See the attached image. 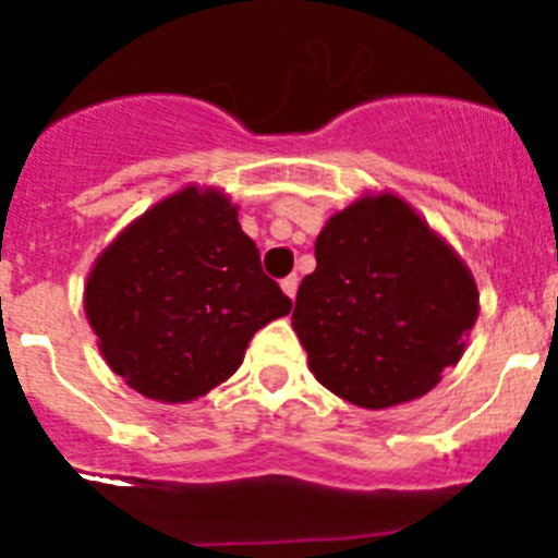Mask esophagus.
Masks as SVG:
<instances>
[{
	"mask_svg": "<svg viewBox=\"0 0 558 558\" xmlns=\"http://www.w3.org/2000/svg\"><path fill=\"white\" fill-rule=\"evenodd\" d=\"M282 290L290 295V299H295V290H299V276H295V274L284 276V279H282Z\"/></svg>",
	"mask_w": 558,
	"mask_h": 558,
	"instance_id": "obj_1",
	"label": "esophagus"
}]
</instances>
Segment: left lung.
<instances>
[{"mask_svg": "<svg viewBox=\"0 0 558 558\" xmlns=\"http://www.w3.org/2000/svg\"><path fill=\"white\" fill-rule=\"evenodd\" d=\"M475 318V279L456 251L405 201L379 195L324 226L293 329L324 388L379 411L425 397Z\"/></svg>", "mask_w": 558, "mask_h": 558, "instance_id": "obj_1", "label": "left lung"}]
</instances>
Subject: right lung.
<instances>
[{"label":"right lung","instance_id":"right-lung-1","mask_svg":"<svg viewBox=\"0 0 558 558\" xmlns=\"http://www.w3.org/2000/svg\"><path fill=\"white\" fill-rule=\"evenodd\" d=\"M290 307L229 198L195 186L128 226L86 284L88 324L108 366L161 402L220 386L256 329Z\"/></svg>","mask_w":558,"mask_h":558}]
</instances>
